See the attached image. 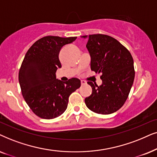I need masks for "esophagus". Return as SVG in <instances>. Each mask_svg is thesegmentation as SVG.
<instances>
[{"mask_svg": "<svg viewBox=\"0 0 157 157\" xmlns=\"http://www.w3.org/2000/svg\"><path fill=\"white\" fill-rule=\"evenodd\" d=\"M80 82H81V85H86V82H85V80H81L80 81Z\"/></svg>", "mask_w": 157, "mask_h": 157, "instance_id": "34e87169", "label": "esophagus"}]
</instances>
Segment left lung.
<instances>
[{"instance_id":"1","label":"left lung","mask_w":157,"mask_h":157,"mask_svg":"<svg viewBox=\"0 0 157 157\" xmlns=\"http://www.w3.org/2000/svg\"><path fill=\"white\" fill-rule=\"evenodd\" d=\"M87 38L86 47L91 57V70L101 74L103 84L98 86L87 82L93 93L85 99V104L96 113H113L124 105L132 87L135 77L133 57L112 36L97 33Z\"/></svg>"}]
</instances>
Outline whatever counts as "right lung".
<instances>
[{
	"instance_id": "add662e5",
	"label": "right lung",
	"mask_w": 157,
	"mask_h": 157,
	"mask_svg": "<svg viewBox=\"0 0 157 157\" xmlns=\"http://www.w3.org/2000/svg\"><path fill=\"white\" fill-rule=\"evenodd\" d=\"M76 39L44 36L33 44L25 55L18 81L25 101L39 118L52 119L62 115L67 108L70 95L80 87L78 79L62 82L56 79L55 75L57 68L62 67L60 49Z\"/></svg>"
}]
</instances>
